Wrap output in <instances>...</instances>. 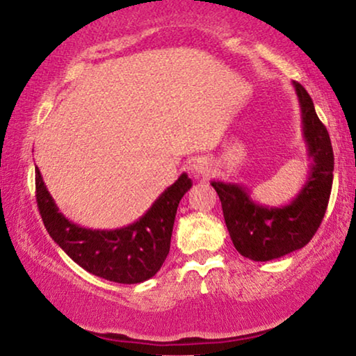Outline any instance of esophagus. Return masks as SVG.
I'll return each instance as SVG.
<instances>
[{"label": "esophagus", "mask_w": 356, "mask_h": 356, "mask_svg": "<svg viewBox=\"0 0 356 356\" xmlns=\"http://www.w3.org/2000/svg\"><path fill=\"white\" fill-rule=\"evenodd\" d=\"M189 170H191V173H193L194 178H204V177H209V175H211L212 163L209 162L206 157H197L191 163V167H189Z\"/></svg>", "instance_id": "esophagus-1"}]
</instances>
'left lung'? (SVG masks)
Masks as SVG:
<instances>
[{"instance_id":"obj_1","label":"left lung","mask_w":356,"mask_h":356,"mask_svg":"<svg viewBox=\"0 0 356 356\" xmlns=\"http://www.w3.org/2000/svg\"><path fill=\"white\" fill-rule=\"evenodd\" d=\"M291 86L298 97L301 133L311 162L308 178L296 196L284 206H262L240 183L211 181L220 197L233 245L251 261H272L308 245L323 222L332 189L334 152L329 133L305 87L295 81Z\"/></svg>"}]
</instances>
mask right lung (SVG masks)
Segmentation results:
<instances>
[{
    "label": "right lung",
    "mask_w": 356,
    "mask_h": 356,
    "mask_svg": "<svg viewBox=\"0 0 356 356\" xmlns=\"http://www.w3.org/2000/svg\"><path fill=\"white\" fill-rule=\"evenodd\" d=\"M191 186L188 173H181L136 222L115 230H92L66 218L35 167L38 211L53 241L82 269L116 284H140L160 270L170 251L178 204Z\"/></svg>",
    "instance_id": "right-lung-1"
}]
</instances>
